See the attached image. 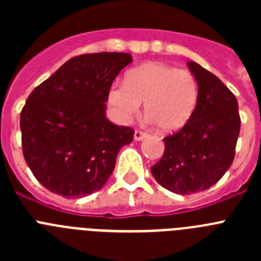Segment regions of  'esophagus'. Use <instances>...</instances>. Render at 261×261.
I'll return each mask as SVG.
<instances>
[{
  "instance_id": "esophagus-1",
  "label": "esophagus",
  "mask_w": 261,
  "mask_h": 261,
  "mask_svg": "<svg viewBox=\"0 0 261 261\" xmlns=\"http://www.w3.org/2000/svg\"><path fill=\"white\" fill-rule=\"evenodd\" d=\"M146 136H147V133L144 132V130H136V132H135V140H136V141H141V140H144Z\"/></svg>"
}]
</instances>
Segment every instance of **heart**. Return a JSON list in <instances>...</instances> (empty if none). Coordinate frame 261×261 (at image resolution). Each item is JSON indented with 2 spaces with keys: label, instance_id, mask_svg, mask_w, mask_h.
I'll list each match as a JSON object with an SVG mask.
<instances>
[{
  "label": "heart",
  "instance_id": "1",
  "mask_svg": "<svg viewBox=\"0 0 261 261\" xmlns=\"http://www.w3.org/2000/svg\"><path fill=\"white\" fill-rule=\"evenodd\" d=\"M145 102V114L159 130L176 132L192 117L199 102V84L190 70L149 62L128 71L124 84L108 91V103L119 121L128 123Z\"/></svg>",
  "mask_w": 261,
  "mask_h": 261
}]
</instances>
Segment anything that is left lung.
Returning a JSON list of instances; mask_svg holds the SVG:
<instances>
[{"instance_id":"left-lung-1","label":"left lung","mask_w":261,"mask_h":261,"mask_svg":"<svg viewBox=\"0 0 261 261\" xmlns=\"http://www.w3.org/2000/svg\"><path fill=\"white\" fill-rule=\"evenodd\" d=\"M199 102L190 121L163 138L165 153L150 168L166 190L179 195L205 191L220 180L235 156L241 130L238 102L222 81L190 61Z\"/></svg>"}]
</instances>
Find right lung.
Segmentation results:
<instances>
[{
    "label": "right lung",
    "instance_id": "add662e5",
    "mask_svg": "<svg viewBox=\"0 0 261 261\" xmlns=\"http://www.w3.org/2000/svg\"><path fill=\"white\" fill-rule=\"evenodd\" d=\"M129 53L75 56L34 89L20 112L23 155L40 184L64 197H84L108 180L135 130L106 117L112 82Z\"/></svg>",
    "mask_w": 261,
    "mask_h": 261
}]
</instances>
